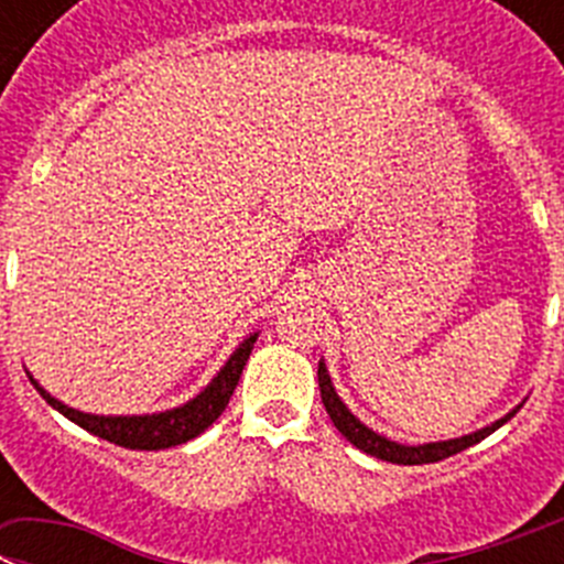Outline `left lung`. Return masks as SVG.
I'll use <instances>...</instances> for the list:
<instances>
[{"mask_svg": "<svg viewBox=\"0 0 564 564\" xmlns=\"http://www.w3.org/2000/svg\"><path fill=\"white\" fill-rule=\"evenodd\" d=\"M317 382H319V395H323V404H326L328 415H332L334 427H337L345 438L351 441L357 449H362V453L373 455V458H382V460H390V464H404V466L435 464V460H444V458H449V455L464 453L466 446L478 444V441H484L486 435L495 433L497 427H503L506 421L514 419L517 410L522 408V404H517L511 413H506L503 419H497L495 424L478 430V433L460 435V438H449V441H433V444L408 446V444H395V441L373 433L370 427H365L362 421H359L351 410L345 408V402L337 395V390H334L332 377H328L326 362H323V359H319V365H317Z\"/></svg>", "mask_w": 564, "mask_h": 564, "instance_id": "1", "label": "left lung"}]
</instances>
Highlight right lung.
<instances>
[{"label":"right lung","instance_id":"add662e5","mask_svg":"<svg viewBox=\"0 0 564 564\" xmlns=\"http://www.w3.org/2000/svg\"><path fill=\"white\" fill-rule=\"evenodd\" d=\"M256 339L258 334H250L245 343L238 345L236 351L230 354V359L225 362V368H221L219 373L210 379V384H207L199 395H194L191 402L151 415L80 413V410L69 408V404L58 402L55 395H50L33 377H30V382L35 384V390L42 393V399L50 408L58 410L61 415H67L69 421H75V424L84 427L86 433L98 435V438L109 441V444L126 446V449H169V446L185 444V441L205 433L213 421L225 413L232 390H236L238 379H241V370H245L247 359H250Z\"/></svg>","mask_w":564,"mask_h":564}]
</instances>
